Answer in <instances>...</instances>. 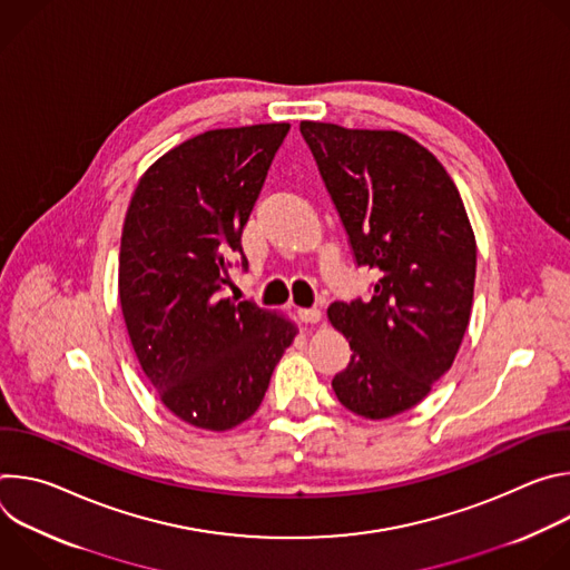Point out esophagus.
Returning a JSON list of instances; mask_svg holds the SVG:
<instances>
[{"instance_id":"esophagus-1","label":"esophagus","mask_w":570,"mask_h":570,"mask_svg":"<svg viewBox=\"0 0 570 570\" xmlns=\"http://www.w3.org/2000/svg\"><path fill=\"white\" fill-rule=\"evenodd\" d=\"M297 315H299L302 322H308V324H315V322L322 320V311L317 306H313V308H297Z\"/></svg>"}]
</instances>
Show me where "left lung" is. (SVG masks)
Returning a JSON list of instances; mask_svg holds the SVG:
<instances>
[{
	"label": "left lung",
	"mask_w": 570,
	"mask_h": 570,
	"mask_svg": "<svg viewBox=\"0 0 570 570\" xmlns=\"http://www.w3.org/2000/svg\"><path fill=\"white\" fill-rule=\"evenodd\" d=\"M299 130L350 234L379 282L370 302L327 317L352 347L332 387L347 411H411L453 365L473 304L475 236L442 161L399 130L302 121Z\"/></svg>",
	"instance_id": "8db88e82"
}]
</instances>
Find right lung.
<instances>
[{
  "mask_svg": "<svg viewBox=\"0 0 570 570\" xmlns=\"http://www.w3.org/2000/svg\"><path fill=\"white\" fill-rule=\"evenodd\" d=\"M291 124L200 132L144 171L119 250V302L135 356L183 422L229 431L253 417L297 336L295 322L220 297L240 232Z\"/></svg>",
  "mask_w": 570,
  "mask_h": 570,
  "instance_id": "right-lung-1",
  "label": "right lung"
}]
</instances>
